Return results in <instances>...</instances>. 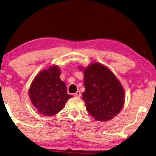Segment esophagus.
Wrapping results in <instances>:
<instances>
[{
    "mask_svg": "<svg viewBox=\"0 0 156 156\" xmlns=\"http://www.w3.org/2000/svg\"><path fill=\"white\" fill-rule=\"evenodd\" d=\"M73 96L75 97H81V93L80 91H77L76 93H74Z\"/></svg>",
    "mask_w": 156,
    "mask_h": 156,
    "instance_id": "esophagus-1",
    "label": "esophagus"
}]
</instances>
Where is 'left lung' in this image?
Here are the masks:
<instances>
[{
	"label": "left lung",
	"instance_id": "left-lung-1",
	"mask_svg": "<svg viewBox=\"0 0 156 156\" xmlns=\"http://www.w3.org/2000/svg\"><path fill=\"white\" fill-rule=\"evenodd\" d=\"M84 73L83 100L95 120L107 121L120 113L125 103V91L114 73L98 62L80 67Z\"/></svg>",
	"mask_w": 156,
	"mask_h": 156
}]
</instances>
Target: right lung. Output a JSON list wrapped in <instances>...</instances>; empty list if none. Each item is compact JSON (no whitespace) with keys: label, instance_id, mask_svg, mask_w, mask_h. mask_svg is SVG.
<instances>
[{"label":"right lung","instance_id":"right-lung-1","mask_svg":"<svg viewBox=\"0 0 156 156\" xmlns=\"http://www.w3.org/2000/svg\"><path fill=\"white\" fill-rule=\"evenodd\" d=\"M60 74L61 69L54 65L41 71L30 86V99L37 111L42 115L57 114L72 97L67 94L66 84L60 79Z\"/></svg>","mask_w":156,"mask_h":156}]
</instances>
